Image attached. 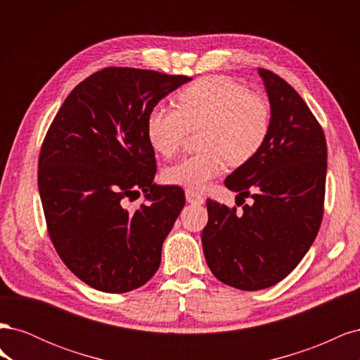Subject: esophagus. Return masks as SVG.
Here are the masks:
<instances>
[{"mask_svg":"<svg viewBox=\"0 0 360 360\" xmlns=\"http://www.w3.org/2000/svg\"><path fill=\"white\" fill-rule=\"evenodd\" d=\"M186 200H188V202H191V204H202L204 202V197L202 195H200V193H197V192H193V191H186Z\"/></svg>","mask_w":360,"mask_h":360,"instance_id":"34e87169","label":"esophagus"}]
</instances>
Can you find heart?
Here are the masks:
<instances>
[{"instance_id": "b5f03b06", "label": "heart", "mask_w": 360, "mask_h": 360, "mask_svg": "<svg viewBox=\"0 0 360 360\" xmlns=\"http://www.w3.org/2000/svg\"><path fill=\"white\" fill-rule=\"evenodd\" d=\"M270 105L258 93L228 76H205L183 89L176 108L156 105L147 115L146 135L156 153L169 158L180 150L188 129L200 127L201 151L167 168L171 184L202 191L226 169L254 159L266 144Z\"/></svg>"}]
</instances>
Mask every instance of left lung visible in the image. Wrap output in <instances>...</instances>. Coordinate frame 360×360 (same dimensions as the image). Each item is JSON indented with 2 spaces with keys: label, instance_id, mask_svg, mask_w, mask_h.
Returning <instances> with one entry per match:
<instances>
[{
  "label": "left lung",
  "instance_id": "1",
  "mask_svg": "<svg viewBox=\"0 0 360 360\" xmlns=\"http://www.w3.org/2000/svg\"><path fill=\"white\" fill-rule=\"evenodd\" d=\"M258 73L270 102V132L259 153L225 179L252 204L237 213L207 200L201 236L212 274L245 291L278 284L308 252L323 219L328 168L323 129L308 105L276 73Z\"/></svg>",
  "mask_w": 360,
  "mask_h": 360
}]
</instances>
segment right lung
Returning a JSON list of instances; mask_svg holds the SVG:
<instances>
[{
	"label": "right lung",
	"instance_id": "right-lung-1",
	"mask_svg": "<svg viewBox=\"0 0 360 360\" xmlns=\"http://www.w3.org/2000/svg\"><path fill=\"white\" fill-rule=\"evenodd\" d=\"M192 78L106 68L72 90L48 129L39 158V192L51 242L86 285L132 291L153 276L184 192L155 184L148 112ZM143 191L136 211L124 207Z\"/></svg>",
	"mask_w": 360,
	"mask_h": 360
}]
</instances>
